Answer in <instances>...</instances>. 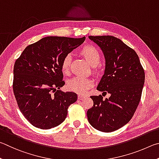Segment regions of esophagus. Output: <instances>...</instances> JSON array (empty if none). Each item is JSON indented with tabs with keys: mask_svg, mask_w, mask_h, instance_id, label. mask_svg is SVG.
Returning <instances> with one entry per match:
<instances>
[{
	"mask_svg": "<svg viewBox=\"0 0 159 159\" xmlns=\"http://www.w3.org/2000/svg\"><path fill=\"white\" fill-rule=\"evenodd\" d=\"M84 98H85V96H84V95H81V94H79V95H78V99L81 100Z\"/></svg>",
	"mask_w": 159,
	"mask_h": 159,
	"instance_id": "1",
	"label": "esophagus"
}]
</instances>
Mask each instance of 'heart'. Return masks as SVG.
Instances as JSON below:
<instances>
[{"label":"heart","instance_id":"1","mask_svg":"<svg viewBox=\"0 0 159 159\" xmlns=\"http://www.w3.org/2000/svg\"><path fill=\"white\" fill-rule=\"evenodd\" d=\"M81 54L92 66H98L101 61V54L98 49L93 46H86L82 49ZM71 62V55L67 54L63 58L61 63V70L64 74H68ZM93 82L89 78L82 77H74L69 80L67 83V87L69 90L82 94L93 87Z\"/></svg>","mask_w":159,"mask_h":159}]
</instances>
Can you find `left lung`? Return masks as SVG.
Returning <instances> with one entry per match:
<instances>
[{
    "label": "left lung",
    "mask_w": 159,
    "mask_h": 159,
    "mask_svg": "<svg viewBox=\"0 0 159 159\" xmlns=\"http://www.w3.org/2000/svg\"><path fill=\"white\" fill-rule=\"evenodd\" d=\"M101 47L105 58V69L97 90L110 93L91 96L93 107L87 118L94 129L109 133L129 122L140 102L144 83V71L134 50L120 39L110 35L89 36Z\"/></svg>",
    "instance_id": "8db88e82"
}]
</instances>
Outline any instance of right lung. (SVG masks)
<instances>
[{"label": "right lung", "mask_w": 159, "mask_h": 159, "mask_svg": "<svg viewBox=\"0 0 159 159\" xmlns=\"http://www.w3.org/2000/svg\"><path fill=\"white\" fill-rule=\"evenodd\" d=\"M85 38H43L27 46L16 60L14 94L21 112L33 126L41 129L58 126L77 101L75 93L59 90L65 84L61 63Z\"/></svg>", "instance_id": "obj_1"}]
</instances>
